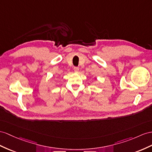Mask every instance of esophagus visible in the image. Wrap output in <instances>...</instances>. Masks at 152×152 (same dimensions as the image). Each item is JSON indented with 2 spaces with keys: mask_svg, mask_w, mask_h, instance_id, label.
<instances>
[{
  "mask_svg": "<svg viewBox=\"0 0 152 152\" xmlns=\"http://www.w3.org/2000/svg\"><path fill=\"white\" fill-rule=\"evenodd\" d=\"M74 71H75V72H78L79 68L77 67H74Z\"/></svg>",
  "mask_w": 152,
  "mask_h": 152,
  "instance_id": "esophagus-1",
  "label": "esophagus"
}]
</instances>
